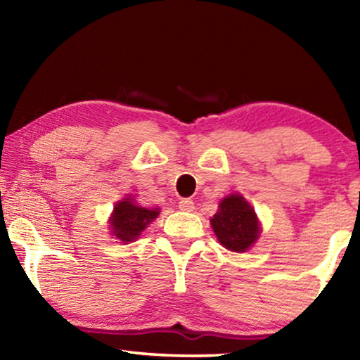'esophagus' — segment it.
Segmentation results:
<instances>
[{"mask_svg":"<svg viewBox=\"0 0 360 360\" xmlns=\"http://www.w3.org/2000/svg\"><path fill=\"white\" fill-rule=\"evenodd\" d=\"M179 210L186 212H192L195 210V205L191 198H182L179 202Z\"/></svg>","mask_w":360,"mask_h":360,"instance_id":"esophagus-1","label":"esophagus"}]
</instances>
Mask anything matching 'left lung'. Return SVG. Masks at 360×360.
<instances>
[{"instance_id":"left-lung-1","label":"left lung","mask_w":360,"mask_h":360,"mask_svg":"<svg viewBox=\"0 0 360 360\" xmlns=\"http://www.w3.org/2000/svg\"><path fill=\"white\" fill-rule=\"evenodd\" d=\"M211 225L219 243L233 252L248 251L262 231L252 206L240 193H231L219 203V211L212 216Z\"/></svg>"}]
</instances>
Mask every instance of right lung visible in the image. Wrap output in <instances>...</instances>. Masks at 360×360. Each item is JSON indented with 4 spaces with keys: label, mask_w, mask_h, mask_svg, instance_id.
<instances>
[{
    "label": "right lung",
    "mask_w": 360,
    "mask_h": 360,
    "mask_svg": "<svg viewBox=\"0 0 360 360\" xmlns=\"http://www.w3.org/2000/svg\"><path fill=\"white\" fill-rule=\"evenodd\" d=\"M158 214H160L158 208H143L129 197L115 203L112 214L109 217V225L115 238L129 243L135 241Z\"/></svg>",
    "instance_id": "obj_1"
}]
</instances>
